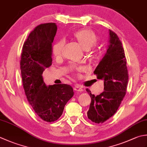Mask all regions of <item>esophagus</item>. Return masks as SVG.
Masks as SVG:
<instances>
[{
  "mask_svg": "<svg viewBox=\"0 0 147 147\" xmlns=\"http://www.w3.org/2000/svg\"><path fill=\"white\" fill-rule=\"evenodd\" d=\"M74 90H75V91H78V92H82V91L83 90V89L81 87H80V85H76L74 87Z\"/></svg>",
  "mask_w": 147,
  "mask_h": 147,
  "instance_id": "34e87169",
  "label": "esophagus"
}]
</instances>
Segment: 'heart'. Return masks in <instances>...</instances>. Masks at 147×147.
Instances as JSON below:
<instances>
[{
    "instance_id": "obj_1",
    "label": "heart",
    "mask_w": 147,
    "mask_h": 147,
    "mask_svg": "<svg viewBox=\"0 0 147 147\" xmlns=\"http://www.w3.org/2000/svg\"><path fill=\"white\" fill-rule=\"evenodd\" d=\"M73 36L85 50H88L92 47L98 40V37L92 30L86 28L75 31L73 34ZM64 45V40L60 39L53 45L52 53L55 57H59L61 55Z\"/></svg>"
}]
</instances>
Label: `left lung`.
Wrapping results in <instances>:
<instances>
[{
    "label": "left lung",
    "instance_id": "1",
    "mask_svg": "<svg viewBox=\"0 0 147 147\" xmlns=\"http://www.w3.org/2000/svg\"><path fill=\"white\" fill-rule=\"evenodd\" d=\"M107 51L94 71L97 79L104 81V90L98 96L90 95L91 102L88 118L95 123H103L116 113L127 90L128 71L124 50L117 34L109 30Z\"/></svg>",
    "mask_w": 147,
    "mask_h": 147
}]
</instances>
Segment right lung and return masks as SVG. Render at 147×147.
<instances>
[{"mask_svg":"<svg viewBox=\"0 0 147 147\" xmlns=\"http://www.w3.org/2000/svg\"><path fill=\"white\" fill-rule=\"evenodd\" d=\"M57 30L55 23L37 26L24 42L20 60L27 99L37 115L48 122L59 119L66 103L74 95L70 85L47 86L43 81V71L52 63V42Z\"/></svg>","mask_w":147,"mask_h":147,"instance_id":"1","label":"right lung"}]
</instances>
